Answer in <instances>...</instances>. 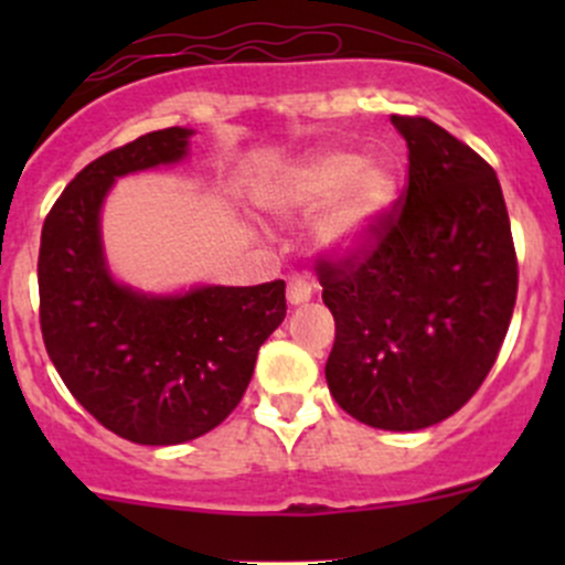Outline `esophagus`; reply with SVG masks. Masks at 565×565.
<instances>
[{
  "label": "esophagus",
  "mask_w": 565,
  "mask_h": 565,
  "mask_svg": "<svg viewBox=\"0 0 565 565\" xmlns=\"http://www.w3.org/2000/svg\"><path fill=\"white\" fill-rule=\"evenodd\" d=\"M311 298H315V284H311L306 276H300V273H292V276H289V284H287L289 303L303 306V303H309Z\"/></svg>",
  "instance_id": "obj_1"
}]
</instances>
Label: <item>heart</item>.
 Instances as JSON below:
<instances>
[{
  "label": "heart",
  "mask_w": 565,
  "mask_h": 565,
  "mask_svg": "<svg viewBox=\"0 0 565 565\" xmlns=\"http://www.w3.org/2000/svg\"><path fill=\"white\" fill-rule=\"evenodd\" d=\"M396 191L393 172L383 161H361L347 150L322 152L287 169L265 191V204L278 215H311L317 210V241L330 250L358 246Z\"/></svg>",
  "instance_id": "heart-1"
}]
</instances>
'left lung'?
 I'll list each match as a JSON object with an SVG mask.
<instances>
[{"instance_id": "1", "label": "left lung", "mask_w": 565, "mask_h": 565, "mask_svg": "<svg viewBox=\"0 0 565 565\" xmlns=\"http://www.w3.org/2000/svg\"><path fill=\"white\" fill-rule=\"evenodd\" d=\"M402 204L366 246L319 259L335 319L324 380L344 413L388 431L446 420L481 388L516 303V250L494 169L426 117H396Z\"/></svg>"}]
</instances>
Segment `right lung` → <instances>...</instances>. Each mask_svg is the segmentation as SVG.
<instances>
[{"instance_id": "right-lung-1", "label": "right lung", "mask_w": 565, "mask_h": 565, "mask_svg": "<svg viewBox=\"0 0 565 565\" xmlns=\"http://www.w3.org/2000/svg\"><path fill=\"white\" fill-rule=\"evenodd\" d=\"M191 136L152 130L100 156L62 191L40 235L45 352L76 402L139 446H177L215 429L287 317L284 281L147 295L108 273L100 207L114 180L182 161Z\"/></svg>"}]
</instances>
